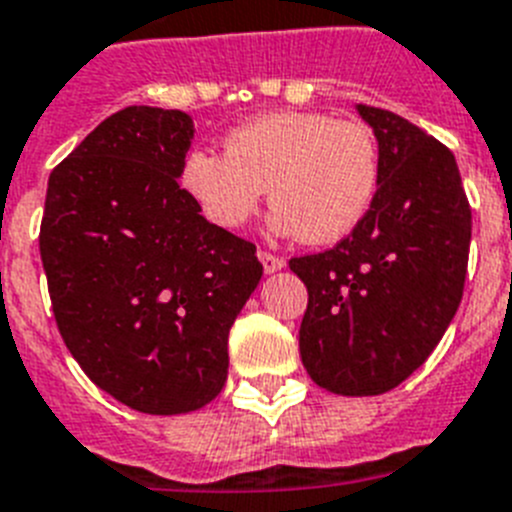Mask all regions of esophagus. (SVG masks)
I'll list each match as a JSON object with an SVG mask.
<instances>
[{"mask_svg":"<svg viewBox=\"0 0 512 512\" xmlns=\"http://www.w3.org/2000/svg\"><path fill=\"white\" fill-rule=\"evenodd\" d=\"M259 261L264 264L266 274H274V271H279L287 266V261H284L282 256H274V253H269V251H259Z\"/></svg>","mask_w":512,"mask_h":512,"instance_id":"obj_1","label":"esophagus"}]
</instances>
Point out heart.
<instances>
[{"instance_id":"b5f03b06","label":"heart","mask_w":512,"mask_h":512,"mask_svg":"<svg viewBox=\"0 0 512 512\" xmlns=\"http://www.w3.org/2000/svg\"><path fill=\"white\" fill-rule=\"evenodd\" d=\"M225 156L192 151L182 189L205 220L238 230L269 187L271 228L310 246L338 243L361 225L379 187L372 130L325 112H269L223 138Z\"/></svg>"}]
</instances>
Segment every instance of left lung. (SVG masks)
Segmentation results:
<instances>
[{
	"mask_svg": "<svg viewBox=\"0 0 512 512\" xmlns=\"http://www.w3.org/2000/svg\"><path fill=\"white\" fill-rule=\"evenodd\" d=\"M379 143L369 215L330 251L289 261L307 287L300 356L318 387L395 390L459 310L472 210L449 148L395 112L356 104Z\"/></svg>",
	"mask_w": 512,
	"mask_h": 512,
	"instance_id": "8db88e82",
	"label": "left lung"
}]
</instances>
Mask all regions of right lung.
Returning <instances> with one entry per match:
<instances>
[{"instance_id": "1", "label": "right lung", "mask_w": 512, "mask_h": 512, "mask_svg": "<svg viewBox=\"0 0 512 512\" xmlns=\"http://www.w3.org/2000/svg\"><path fill=\"white\" fill-rule=\"evenodd\" d=\"M192 138L182 110L115 112L51 171L40 223L63 343L99 390L148 415L220 395L230 325L264 274L256 246L179 187Z\"/></svg>"}]
</instances>
